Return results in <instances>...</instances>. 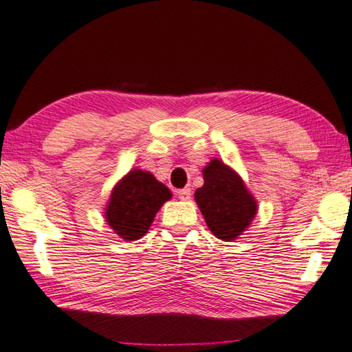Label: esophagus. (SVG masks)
I'll list each match as a JSON object with an SVG mask.
<instances>
[{"label": "esophagus", "instance_id": "esophagus-1", "mask_svg": "<svg viewBox=\"0 0 352 352\" xmlns=\"http://www.w3.org/2000/svg\"><path fill=\"white\" fill-rule=\"evenodd\" d=\"M177 197L181 200H188L191 197V190L190 188H184V190H177L176 191Z\"/></svg>", "mask_w": 352, "mask_h": 352}]
</instances>
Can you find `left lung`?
Segmentation results:
<instances>
[{"instance_id": "8db88e82", "label": "left lung", "mask_w": 352, "mask_h": 352, "mask_svg": "<svg viewBox=\"0 0 352 352\" xmlns=\"http://www.w3.org/2000/svg\"><path fill=\"white\" fill-rule=\"evenodd\" d=\"M203 179L205 184L194 197L209 230L223 241L238 238L256 215V200L242 179L220 160L203 168Z\"/></svg>"}]
</instances>
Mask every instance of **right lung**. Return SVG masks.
I'll use <instances>...</instances> for the list:
<instances>
[{
    "instance_id": "right-lung-1",
    "label": "right lung",
    "mask_w": 352,
    "mask_h": 352,
    "mask_svg": "<svg viewBox=\"0 0 352 352\" xmlns=\"http://www.w3.org/2000/svg\"><path fill=\"white\" fill-rule=\"evenodd\" d=\"M170 197V190L149 171L132 170L111 192L107 221L117 235L135 241L149 230L155 214Z\"/></svg>"
}]
</instances>
